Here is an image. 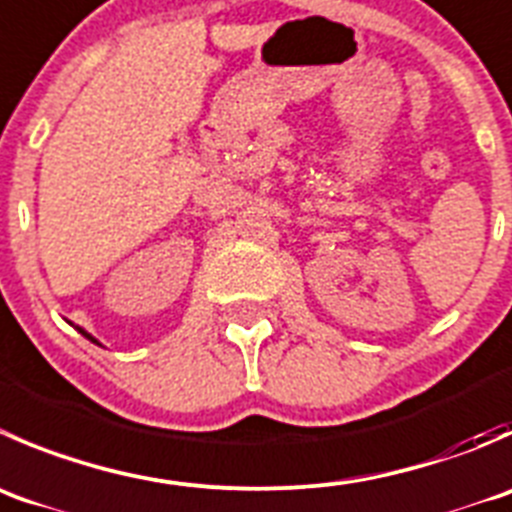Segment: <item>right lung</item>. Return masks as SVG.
Returning a JSON list of instances; mask_svg holds the SVG:
<instances>
[{"mask_svg":"<svg viewBox=\"0 0 512 512\" xmlns=\"http://www.w3.org/2000/svg\"><path fill=\"white\" fill-rule=\"evenodd\" d=\"M79 332H82V335H84V337H89V340H92V342H97V340H94V337H92V335H87V332H84V330H79Z\"/></svg>","mask_w":512,"mask_h":512,"instance_id":"obj_1","label":"right lung"}]
</instances>
